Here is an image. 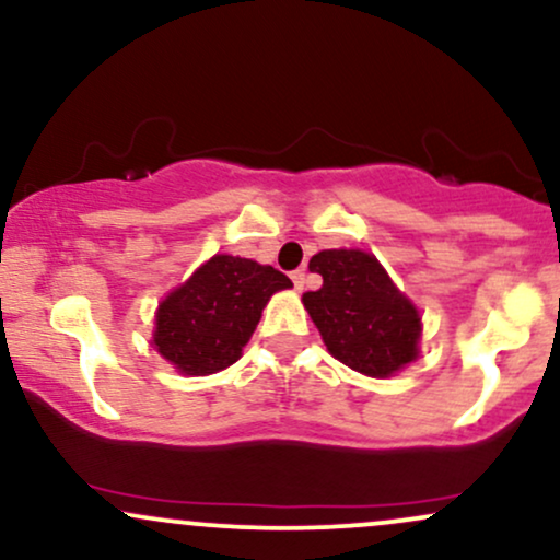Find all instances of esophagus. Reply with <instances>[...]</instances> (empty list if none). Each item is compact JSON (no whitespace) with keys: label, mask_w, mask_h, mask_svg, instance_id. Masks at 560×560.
Returning <instances> with one entry per match:
<instances>
[{"label":"esophagus","mask_w":560,"mask_h":560,"mask_svg":"<svg viewBox=\"0 0 560 560\" xmlns=\"http://www.w3.org/2000/svg\"><path fill=\"white\" fill-rule=\"evenodd\" d=\"M292 281H294V289L302 292V289H305V271H292Z\"/></svg>","instance_id":"obj_1"}]
</instances>
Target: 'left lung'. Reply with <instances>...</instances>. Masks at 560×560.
Instances as JSON below:
<instances>
[{
    "label": "left lung",
    "mask_w": 560,
    "mask_h": 560,
    "mask_svg": "<svg viewBox=\"0 0 560 560\" xmlns=\"http://www.w3.org/2000/svg\"><path fill=\"white\" fill-rule=\"evenodd\" d=\"M311 271L324 276L318 292H305L307 313L339 363L365 376H392L419 355V311L397 292L374 255L324 249Z\"/></svg>",
    "instance_id": "obj_1"
}]
</instances>
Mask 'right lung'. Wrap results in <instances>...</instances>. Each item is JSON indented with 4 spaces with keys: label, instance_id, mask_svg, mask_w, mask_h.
I'll list each match as a JSON object with an SVG mask.
<instances>
[{
    "label": "right lung",
    "instance_id": "obj_1",
    "mask_svg": "<svg viewBox=\"0 0 560 560\" xmlns=\"http://www.w3.org/2000/svg\"><path fill=\"white\" fill-rule=\"evenodd\" d=\"M292 287L271 266L215 255L160 302L152 342L182 374L205 376L236 363L273 292Z\"/></svg>",
    "mask_w": 560,
    "mask_h": 560
}]
</instances>
